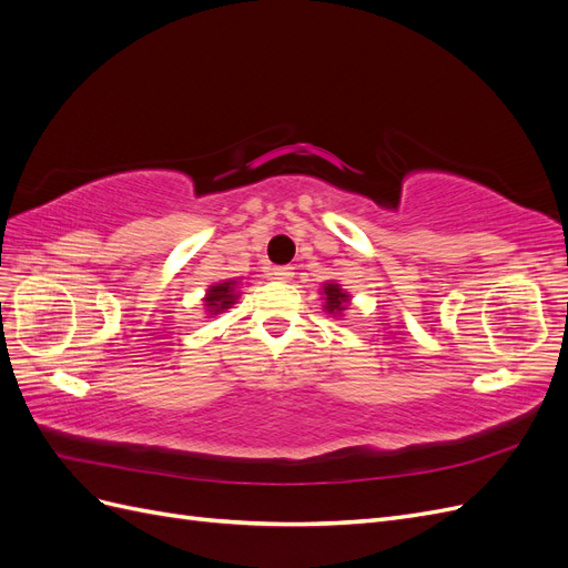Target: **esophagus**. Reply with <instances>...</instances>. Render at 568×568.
Instances as JSON below:
<instances>
[{"instance_id": "34e87169", "label": "esophagus", "mask_w": 568, "mask_h": 568, "mask_svg": "<svg viewBox=\"0 0 568 568\" xmlns=\"http://www.w3.org/2000/svg\"><path fill=\"white\" fill-rule=\"evenodd\" d=\"M272 274H274V277H277L280 282H291V280H294V267H291V265H280V267H274L272 270Z\"/></svg>"}]
</instances>
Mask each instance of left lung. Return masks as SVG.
Returning <instances> with one entry per match:
<instances>
[{"label":"left lung","mask_w":568,"mask_h":568,"mask_svg":"<svg viewBox=\"0 0 568 568\" xmlns=\"http://www.w3.org/2000/svg\"><path fill=\"white\" fill-rule=\"evenodd\" d=\"M324 294H326V313H341L346 311V303H348V294H343V288L338 284H326L324 286Z\"/></svg>","instance_id":"8db88e82"}]
</instances>
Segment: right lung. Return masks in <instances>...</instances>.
Returning a JSON list of instances; mask_svg holds the SVG:
<instances>
[{
	"mask_svg": "<svg viewBox=\"0 0 568 568\" xmlns=\"http://www.w3.org/2000/svg\"><path fill=\"white\" fill-rule=\"evenodd\" d=\"M234 286H236V282H222L217 286L209 288V294H205V305H209L211 315L227 311V307L234 303V298H236Z\"/></svg>",
	"mask_w": 568,
	"mask_h": 568,
	"instance_id": "1",
	"label": "right lung"
}]
</instances>
